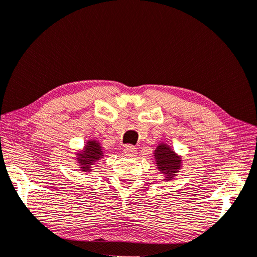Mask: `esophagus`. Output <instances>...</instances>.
<instances>
[{"instance_id": "34e87169", "label": "esophagus", "mask_w": 257, "mask_h": 257, "mask_svg": "<svg viewBox=\"0 0 257 257\" xmlns=\"http://www.w3.org/2000/svg\"><path fill=\"white\" fill-rule=\"evenodd\" d=\"M123 151H124L125 155H127V156H134L135 154L137 153V149L134 146H132V145L125 146L124 150H123Z\"/></svg>"}]
</instances>
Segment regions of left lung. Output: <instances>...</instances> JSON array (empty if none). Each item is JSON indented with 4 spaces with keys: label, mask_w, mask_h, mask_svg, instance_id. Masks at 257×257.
<instances>
[{
    "label": "left lung",
    "mask_w": 257,
    "mask_h": 257,
    "mask_svg": "<svg viewBox=\"0 0 257 257\" xmlns=\"http://www.w3.org/2000/svg\"><path fill=\"white\" fill-rule=\"evenodd\" d=\"M158 170L166 174V180L173 179L181 168V158L166 143H160L154 152Z\"/></svg>",
    "instance_id": "left-lung-1"
}]
</instances>
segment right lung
Returning a JSON list of instances; mask_svg holds the SVG:
<instances>
[{"label": "right lung", "mask_w": 257, "mask_h": 257, "mask_svg": "<svg viewBox=\"0 0 257 257\" xmlns=\"http://www.w3.org/2000/svg\"><path fill=\"white\" fill-rule=\"evenodd\" d=\"M104 156L103 149L97 140H88L82 152L77 153V161L82 172L88 173L91 171V166Z\"/></svg>", "instance_id": "right-lung-1"}]
</instances>
